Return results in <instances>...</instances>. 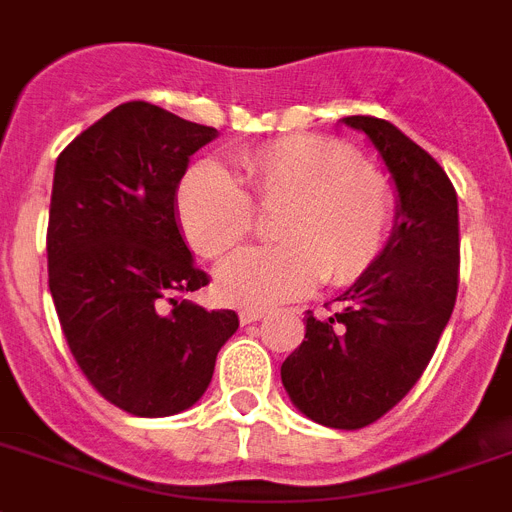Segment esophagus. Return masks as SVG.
Returning <instances> with one entry per match:
<instances>
[{
  "label": "esophagus",
  "instance_id": "1",
  "mask_svg": "<svg viewBox=\"0 0 512 512\" xmlns=\"http://www.w3.org/2000/svg\"><path fill=\"white\" fill-rule=\"evenodd\" d=\"M265 314H268V311H262V309H242V311H239V322H242V324L260 322Z\"/></svg>",
  "mask_w": 512,
  "mask_h": 512
}]
</instances>
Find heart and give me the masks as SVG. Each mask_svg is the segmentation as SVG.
<instances>
[{"label":"heart","mask_w":512,"mask_h":512,"mask_svg":"<svg viewBox=\"0 0 512 512\" xmlns=\"http://www.w3.org/2000/svg\"><path fill=\"white\" fill-rule=\"evenodd\" d=\"M234 177L213 162L190 167L175 193L182 234L216 260L273 211L278 242L247 247L216 270L226 304L275 306L324 281L348 286L371 268L389 239L397 193L389 177L361 164L353 146L324 136H283L234 157Z\"/></svg>","instance_id":"heart-1"}]
</instances>
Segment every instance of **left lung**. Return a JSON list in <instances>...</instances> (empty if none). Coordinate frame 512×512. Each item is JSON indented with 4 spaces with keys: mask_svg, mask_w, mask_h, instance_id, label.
Returning a JSON list of instances; mask_svg holds the SVG:
<instances>
[{
    "mask_svg": "<svg viewBox=\"0 0 512 512\" xmlns=\"http://www.w3.org/2000/svg\"><path fill=\"white\" fill-rule=\"evenodd\" d=\"M379 149L399 193L384 252L327 319L306 311V335L281 366L291 402L337 430L384 417L428 368L459 293V198L443 167L397 126L342 118Z\"/></svg>",
    "mask_w": 512,
    "mask_h": 512,
    "instance_id": "8db88e82",
    "label": "left lung"
}]
</instances>
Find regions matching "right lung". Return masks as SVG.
<instances>
[{
	"mask_svg": "<svg viewBox=\"0 0 512 512\" xmlns=\"http://www.w3.org/2000/svg\"><path fill=\"white\" fill-rule=\"evenodd\" d=\"M216 128L123 102L56 159L48 288L66 345L100 397L136 417L193 407L237 311L185 301L208 275L182 242L175 193Z\"/></svg>",
	"mask_w": 512,
	"mask_h": 512,
	"instance_id": "obj_1",
	"label": "right lung"
}]
</instances>
